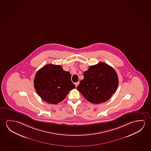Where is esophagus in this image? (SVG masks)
<instances>
[{
  "instance_id": "obj_1",
  "label": "esophagus",
  "mask_w": 151,
  "mask_h": 151,
  "mask_svg": "<svg viewBox=\"0 0 151 151\" xmlns=\"http://www.w3.org/2000/svg\"><path fill=\"white\" fill-rule=\"evenodd\" d=\"M79 83L78 82H78H76V83H75V86H76V87H77V86L79 85Z\"/></svg>"
}]
</instances>
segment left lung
<instances>
[{"label": "left lung", "instance_id": "1", "mask_svg": "<svg viewBox=\"0 0 151 151\" xmlns=\"http://www.w3.org/2000/svg\"><path fill=\"white\" fill-rule=\"evenodd\" d=\"M119 79L116 72L106 63L89 67L77 89L88 101L94 104L105 102L116 93Z\"/></svg>", "mask_w": 151, "mask_h": 151}]
</instances>
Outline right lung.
<instances>
[{
    "label": "right lung",
    "instance_id": "1",
    "mask_svg": "<svg viewBox=\"0 0 151 151\" xmlns=\"http://www.w3.org/2000/svg\"><path fill=\"white\" fill-rule=\"evenodd\" d=\"M34 86L44 101L58 104L63 101L70 91L75 88L70 72L60 65L47 64L40 69L34 79Z\"/></svg>",
    "mask_w": 151,
    "mask_h": 151
}]
</instances>
